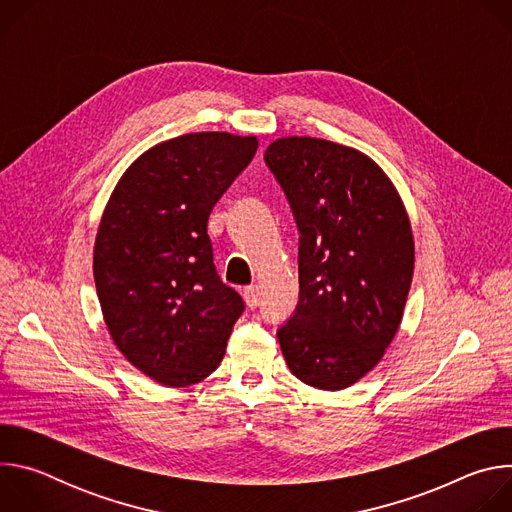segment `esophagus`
Instances as JSON below:
<instances>
[{"instance_id": "esophagus-1", "label": "esophagus", "mask_w": 512, "mask_h": 512, "mask_svg": "<svg viewBox=\"0 0 512 512\" xmlns=\"http://www.w3.org/2000/svg\"><path fill=\"white\" fill-rule=\"evenodd\" d=\"M243 298H245L247 308L255 310V308L259 306V289H257V285H249V287H245V289H243Z\"/></svg>"}]
</instances>
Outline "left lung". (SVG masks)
<instances>
[{"label": "left lung", "mask_w": 512, "mask_h": 512, "mask_svg": "<svg viewBox=\"0 0 512 512\" xmlns=\"http://www.w3.org/2000/svg\"><path fill=\"white\" fill-rule=\"evenodd\" d=\"M265 162L302 235L300 302L277 330L283 358L314 389H346L401 326L415 267L407 208L383 168L348 145L287 135Z\"/></svg>", "instance_id": "obj_1"}]
</instances>
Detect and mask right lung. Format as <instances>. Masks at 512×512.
<instances>
[{
	"label": "right lung",
	"mask_w": 512,
	"mask_h": 512,
	"mask_svg": "<svg viewBox=\"0 0 512 512\" xmlns=\"http://www.w3.org/2000/svg\"><path fill=\"white\" fill-rule=\"evenodd\" d=\"M255 135L198 131L143 152L115 184L95 237L93 275L107 330L164 387L221 364L245 304L212 263V206L249 166Z\"/></svg>",
	"instance_id": "add662e5"
}]
</instances>
